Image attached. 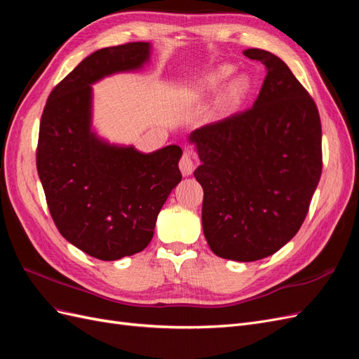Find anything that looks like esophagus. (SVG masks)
<instances>
[{
    "label": "esophagus",
    "instance_id": "obj_1",
    "mask_svg": "<svg viewBox=\"0 0 359 359\" xmlns=\"http://www.w3.org/2000/svg\"><path fill=\"white\" fill-rule=\"evenodd\" d=\"M180 169H181V173L184 177H190L193 170H194V161L190 156L189 151H186V153L182 154L181 160H180Z\"/></svg>",
    "mask_w": 359,
    "mask_h": 359
}]
</instances>
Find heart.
<instances>
[{
    "label": "heart",
    "mask_w": 359,
    "mask_h": 359,
    "mask_svg": "<svg viewBox=\"0 0 359 359\" xmlns=\"http://www.w3.org/2000/svg\"><path fill=\"white\" fill-rule=\"evenodd\" d=\"M233 73V67L229 64H222V66L215 67L214 70L208 72L206 74L201 76L193 85V91L198 95H210L217 91L220 86L231 78ZM250 91V81L244 74H236L229 82L226 83L220 94V104L224 109H235L241 104L245 99V95Z\"/></svg>",
    "instance_id": "b5f03b06"
}]
</instances>
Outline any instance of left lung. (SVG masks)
<instances>
[{"mask_svg": "<svg viewBox=\"0 0 359 359\" xmlns=\"http://www.w3.org/2000/svg\"><path fill=\"white\" fill-rule=\"evenodd\" d=\"M244 55L266 76L252 109L190 133L201 166L202 227L212 252L236 262L274 255L297 235L322 173L318 107L285 61Z\"/></svg>", "mask_w": 359, "mask_h": 359, "instance_id": "left-lung-1", "label": "left lung"}]
</instances>
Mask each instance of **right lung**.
Returning a JSON list of instances; mask_svg holds the SVG:
<instances>
[{"label":"right lung","instance_id":"right-lung-1","mask_svg":"<svg viewBox=\"0 0 359 359\" xmlns=\"http://www.w3.org/2000/svg\"><path fill=\"white\" fill-rule=\"evenodd\" d=\"M151 49L135 41L93 52L52 90L41 115L37 172L52 219L70 244L100 260L142 252L182 178L178 145L142 153L93 128V85L142 70Z\"/></svg>","mask_w":359,"mask_h":359}]
</instances>
